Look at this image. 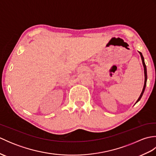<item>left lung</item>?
Returning a JSON list of instances; mask_svg holds the SVG:
<instances>
[{
  "mask_svg": "<svg viewBox=\"0 0 156 156\" xmlns=\"http://www.w3.org/2000/svg\"><path fill=\"white\" fill-rule=\"evenodd\" d=\"M139 53H140V54L141 55V59H142V63H143V65H144V74H145V82H144V88H143V90H142V92L141 93L140 96V97H139V98L137 99V101L136 102V103L140 101V99L141 98L142 96H143V94L144 92L145 91V87H146V83H147V68H146V66H145V62H144V56L143 55H142L140 51H139ZM135 103V104H136Z\"/></svg>",
  "mask_w": 156,
  "mask_h": 156,
  "instance_id": "1",
  "label": "left lung"
}]
</instances>
